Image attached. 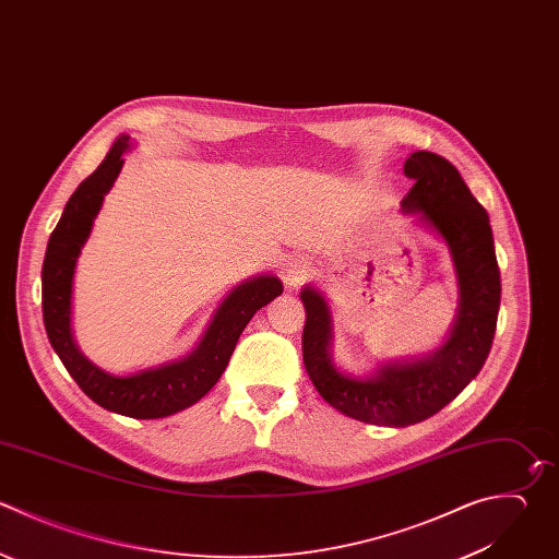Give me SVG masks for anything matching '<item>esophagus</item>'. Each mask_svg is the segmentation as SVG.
<instances>
[{"instance_id": "1", "label": "esophagus", "mask_w": 559, "mask_h": 559, "mask_svg": "<svg viewBox=\"0 0 559 559\" xmlns=\"http://www.w3.org/2000/svg\"><path fill=\"white\" fill-rule=\"evenodd\" d=\"M308 271H310V266H308V262L304 258H299V255L288 258L286 264H284V280H286V284L295 286V284H299L308 275Z\"/></svg>"}]
</instances>
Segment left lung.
<instances>
[{
	"mask_svg": "<svg viewBox=\"0 0 559 559\" xmlns=\"http://www.w3.org/2000/svg\"><path fill=\"white\" fill-rule=\"evenodd\" d=\"M404 175L415 183L400 203L402 212L443 238L456 271L459 310L445 343L424 358L386 362L373 376H347L332 362L325 297L312 286L301 290L304 365L314 389L347 417L397 428L428 419L469 384L491 349L500 306L489 216L459 170L435 153L417 151L406 159Z\"/></svg>",
	"mask_w": 559,
	"mask_h": 559,
	"instance_id": "left-lung-1",
	"label": "left lung"
}]
</instances>
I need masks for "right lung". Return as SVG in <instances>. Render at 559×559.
<instances>
[{"mask_svg":"<svg viewBox=\"0 0 559 559\" xmlns=\"http://www.w3.org/2000/svg\"><path fill=\"white\" fill-rule=\"evenodd\" d=\"M129 146V135L116 140L105 162L70 197L50 236L41 273L44 323L55 352L85 395L111 413L135 419H157L192 406L218 382L251 317L282 295L284 286L273 275H258L242 282L221 304L197 349L162 367L116 376L83 356L72 334L74 269L105 194L122 170V155Z\"/></svg>","mask_w":559,"mask_h":559,"instance_id":"1","label":"right lung"}]
</instances>
